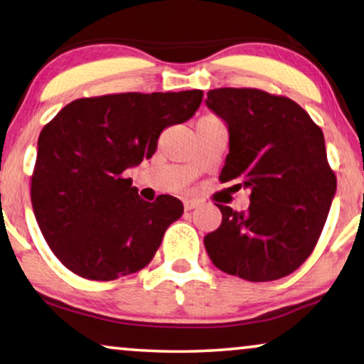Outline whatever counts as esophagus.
Masks as SVG:
<instances>
[{
	"label": "esophagus",
	"mask_w": 364,
	"mask_h": 364,
	"mask_svg": "<svg viewBox=\"0 0 364 364\" xmlns=\"http://www.w3.org/2000/svg\"><path fill=\"white\" fill-rule=\"evenodd\" d=\"M200 205L199 199H186L184 200V210H193Z\"/></svg>",
	"instance_id": "1"
}]
</instances>
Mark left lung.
Listing matches in <instances>:
<instances>
[{
    "label": "left lung",
    "instance_id": "1",
    "mask_svg": "<svg viewBox=\"0 0 364 364\" xmlns=\"http://www.w3.org/2000/svg\"><path fill=\"white\" fill-rule=\"evenodd\" d=\"M205 105L230 136L218 180L251 191L246 212L217 204L222 223L205 235L207 255L240 279H282L313 252L336 196L324 134L298 103L264 90H209Z\"/></svg>",
    "mask_w": 364,
    "mask_h": 364
}]
</instances>
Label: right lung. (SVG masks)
<instances>
[{"label": "right lung", "mask_w": 364, "mask_h": 364, "mask_svg": "<svg viewBox=\"0 0 364 364\" xmlns=\"http://www.w3.org/2000/svg\"><path fill=\"white\" fill-rule=\"evenodd\" d=\"M203 90L74 100L45 126L32 175V209L50 250L89 280H114L152 261L180 199L147 203L126 170L151 159L160 132L188 121Z\"/></svg>", "instance_id": "add662e5"}]
</instances>
